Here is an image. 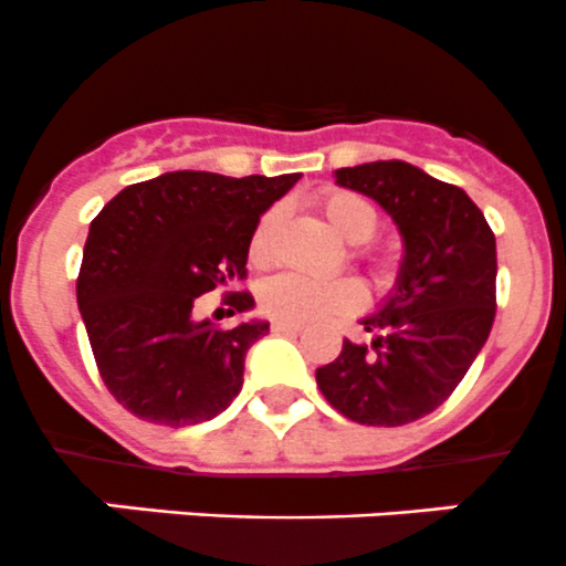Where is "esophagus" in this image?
<instances>
[{
    "label": "esophagus",
    "instance_id": "34e87169",
    "mask_svg": "<svg viewBox=\"0 0 566 566\" xmlns=\"http://www.w3.org/2000/svg\"><path fill=\"white\" fill-rule=\"evenodd\" d=\"M300 322H289V318H272V333H300Z\"/></svg>",
    "mask_w": 566,
    "mask_h": 566
}]
</instances>
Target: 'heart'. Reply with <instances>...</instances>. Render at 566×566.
I'll use <instances>...</instances> for the list:
<instances>
[{"instance_id": "1", "label": "heart", "mask_w": 566, "mask_h": 566, "mask_svg": "<svg viewBox=\"0 0 566 566\" xmlns=\"http://www.w3.org/2000/svg\"><path fill=\"white\" fill-rule=\"evenodd\" d=\"M322 211L335 233L352 244L368 242L377 231V211L355 192L338 189V192L324 195ZM277 226H281V209H270L259 217L253 233H250V261L253 264H270ZM357 302H360V285L349 277H305L283 272L261 285V307L270 316L289 318V322H316V318L352 311L357 307Z\"/></svg>"}]
</instances>
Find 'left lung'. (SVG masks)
<instances>
[{
	"label": "left lung",
	"mask_w": 566,
	"mask_h": 566,
	"mask_svg": "<svg viewBox=\"0 0 566 566\" xmlns=\"http://www.w3.org/2000/svg\"><path fill=\"white\" fill-rule=\"evenodd\" d=\"M335 184L382 206L405 255L390 294L360 318L371 344L344 340L316 368L324 399L366 427H401L443 405L495 318V233L465 189L407 161L335 170Z\"/></svg>",
	"instance_id": "8db88e82"
}]
</instances>
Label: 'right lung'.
Wrapping results in <instances>:
<instances>
[{"label":"right lung","instance_id":"right-lung-1","mask_svg":"<svg viewBox=\"0 0 566 566\" xmlns=\"http://www.w3.org/2000/svg\"><path fill=\"white\" fill-rule=\"evenodd\" d=\"M300 172L228 178L161 172L120 189L91 222L76 302L109 394L137 418L189 427L220 416L244 382L248 349L270 322L217 329L198 296L248 275L250 233ZM253 311L248 291L228 294Z\"/></svg>","mask_w":566,"mask_h":566}]
</instances>
